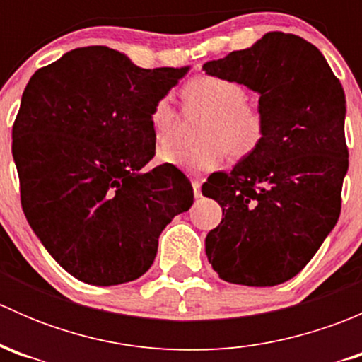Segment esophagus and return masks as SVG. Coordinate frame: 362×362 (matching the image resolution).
<instances>
[{"label":"esophagus","instance_id":"esophagus-1","mask_svg":"<svg viewBox=\"0 0 362 362\" xmlns=\"http://www.w3.org/2000/svg\"><path fill=\"white\" fill-rule=\"evenodd\" d=\"M192 191H194L196 198H202V184L198 180H192Z\"/></svg>","mask_w":362,"mask_h":362}]
</instances>
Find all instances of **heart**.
<instances>
[{"mask_svg": "<svg viewBox=\"0 0 362 362\" xmlns=\"http://www.w3.org/2000/svg\"><path fill=\"white\" fill-rule=\"evenodd\" d=\"M185 107L206 113L196 145H164L173 138L177 112L170 98H159L148 113V126L158 145V163L189 173H206L222 164L226 151L235 159L250 156L262 144L264 117L247 103V89L224 76L196 75L182 89Z\"/></svg>", "mask_w": 362, "mask_h": 362, "instance_id": "obj_1", "label": "heart"}]
</instances>
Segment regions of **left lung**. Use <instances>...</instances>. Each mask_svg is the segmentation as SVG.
Masks as SVG:
<instances>
[{
	"label": "left lung",
	"mask_w": 362,
	"mask_h": 362,
	"mask_svg": "<svg viewBox=\"0 0 362 362\" xmlns=\"http://www.w3.org/2000/svg\"><path fill=\"white\" fill-rule=\"evenodd\" d=\"M259 94L266 133L255 152L203 185L222 221L204 240L222 280L272 287L298 275L337 226L349 170L345 93L317 47L266 33L203 64Z\"/></svg>",
	"instance_id": "left-lung-1"
}]
</instances>
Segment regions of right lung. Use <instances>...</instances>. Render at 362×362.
Instances as JSON below:
<instances>
[{
    "label": "right lung",
    "instance_id": "right-lung-1",
    "mask_svg": "<svg viewBox=\"0 0 362 362\" xmlns=\"http://www.w3.org/2000/svg\"><path fill=\"white\" fill-rule=\"evenodd\" d=\"M191 66L145 69L103 45L69 50L29 78L12 154L29 226L64 269L90 286L144 275L160 231L191 208V182L154 158L152 105Z\"/></svg>",
    "mask_w": 362,
    "mask_h": 362
}]
</instances>
